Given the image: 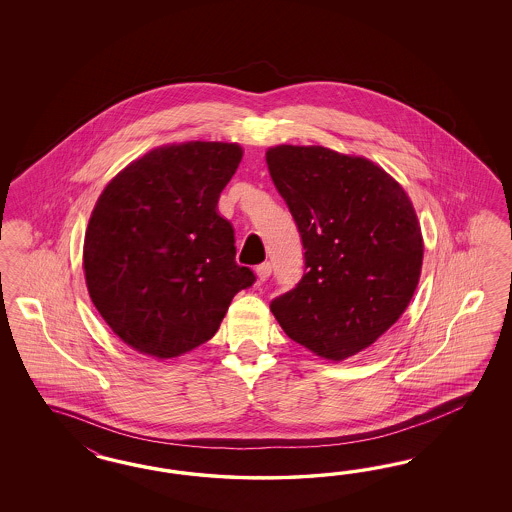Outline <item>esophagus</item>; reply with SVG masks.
I'll list each match as a JSON object with an SVG mask.
<instances>
[{"instance_id":"esophagus-1","label":"esophagus","mask_w":512,"mask_h":512,"mask_svg":"<svg viewBox=\"0 0 512 512\" xmlns=\"http://www.w3.org/2000/svg\"><path fill=\"white\" fill-rule=\"evenodd\" d=\"M270 272H272V264L270 263L259 264V266L255 268V274H257L259 281H266L268 276H270Z\"/></svg>"}]
</instances>
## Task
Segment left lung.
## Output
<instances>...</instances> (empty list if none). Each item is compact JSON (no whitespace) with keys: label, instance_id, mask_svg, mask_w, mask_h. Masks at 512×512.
<instances>
[{"label":"left lung","instance_id":"8db88e82","mask_svg":"<svg viewBox=\"0 0 512 512\" xmlns=\"http://www.w3.org/2000/svg\"><path fill=\"white\" fill-rule=\"evenodd\" d=\"M302 238L304 276L270 310L311 353L343 360L394 325L419 285L424 244L403 187L370 159L323 146L266 152Z\"/></svg>","mask_w":512,"mask_h":512}]
</instances>
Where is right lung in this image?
I'll use <instances>...</instances> for the list:
<instances>
[{
	"label": "right lung",
	"instance_id": "right-lung-1",
	"mask_svg": "<svg viewBox=\"0 0 512 512\" xmlns=\"http://www.w3.org/2000/svg\"><path fill=\"white\" fill-rule=\"evenodd\" d=\"M233 142L155 148L120 172L93 208L84 274L112 332L155 358L210 340L234 295L255 283L234 261L233 225L217 201L240 165Z\"/></svg>",
	"mask_w": 512,
	"mask_h": 512
}]
</instances>
